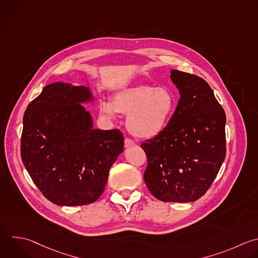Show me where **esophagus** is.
<instances>
[{
	"label": "esophagus",
	"mask_w": 258,
	"mask_h": 258,
	"mask_svg": "<svg viewBox=\"0 0 258 258\" xmlns=\"http://www.w3.org/2000/svg\"><path fill=\"white\" fill-rule=\"evenodd\" d=\"M135 145V142L130 138H125V147H132Z\"/></svg>",
	"instance_id": "1"
}]
</instances>
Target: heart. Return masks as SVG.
<instances>
[{
  "instance_id": "1",
  "label": "heart",
  "mask_w": 258,
  "mask_h": 258,
  "mask_svg": "<svg viewBox=\"0 0 258 258\" xmlns=\"http://www.w3.org/2000/svg\"><path fill=\"white\" fill-rule=\"evenodd\" d=\"M175 108L173 95L165 88L140 85L120 91L110 101L102 102L103 112L110 118L117 113L127 115L126 126L139 138L158 135L168 123Z\"/></svg>"
}]
</instances>
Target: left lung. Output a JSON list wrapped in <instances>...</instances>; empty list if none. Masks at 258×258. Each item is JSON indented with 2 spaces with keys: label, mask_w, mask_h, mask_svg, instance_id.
<instances>
[{
  "label": "left lung",
  "mask_w": 258,
  "mask_h": 258,
  "mask_svg": "<svg viewBox=\"0 0 258 258\" xmlns=\"http://www.w3.org/2000/svg\"><path fill=\"white\" fill-rule=\"evenodd\" d=\"M175 111L155 137L141 143L147 157L144 180L162 202L188 203L206 194L226 156V115L202 78L176 70Z\"/></svg>",
  "instance_id": "1"
}]
</instances>
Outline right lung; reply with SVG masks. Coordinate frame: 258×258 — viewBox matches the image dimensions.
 Masks as SVG:
<instances>
[{
  "instance_id": "add662e5",
  "label": "right lung",
  "mask_w": 258,
  "mask_h": 258,
  "mask_svg": "<svg viewBox=\"0 0 258 258\" xmlns=\"http://www.w3.org/2000/svg\"><path fill=\"white\" fill-rule=\"evenodd\" d=\"M91 99L87 87L53 83L24 113L22 161L39 190L55 205L96 202L124 149L120 130L93 128L90 113L81 105Z\"/></svg>"
}]
</instances>
